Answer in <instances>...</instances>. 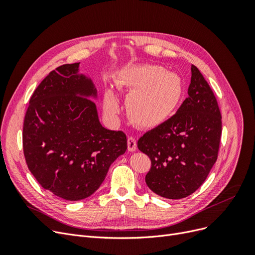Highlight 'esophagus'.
I'll return each instance as SVG.
<instances>
[{
    "mask_svg": "<svg viewBox=\"0 0 255 255\" xmlns=\"http://www.w3.org/2000/svg\"><path fill=\"white\" fill-rule=\"evenodd\" d=\"M128 149L130 152H134L137 149V143H136V139L134 137H128Z\"/></svg>",
    "mask_w": 255,
    "mask_h": 255,
    "instance_id": "1",
    "label": "esophagus"
}]
</instances>
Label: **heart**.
<instances>
[{
	"label": "heart",
	"mask_w": 255,
	"mask_h": 255,
	"mask_svg": "<svg viewBox=\"0 0 255 255\" xmlns=\"http://www.w3.org/2000/svg\"><path fill=\"white\" fill-rule=\"evenodd\" d=\"M118 83L130 91L127 98L130 121L144 128H155L166 122L177 109L183 96L180 76L159 66L129 67L119 74ZM104 109L110 115L119 112L117 100L112 91L105 94Z\"/></svg>",
	"instance_id": "b5f03b06"
}]
</instances>
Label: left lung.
Instances as JSON below:
<instances>
[{
    "mask_svg": "<svg viewBox=\"0 0 255 255\" xmlns=\"http://www.w3.org/2000/svg\"><path fill=\"white\" fill-rule=\"evenodd\" d=\"M221 114L214 92L191 66L188 98L175 115L143 134L138 149L151 159L148 187L167 199L186 198L206 180L218 157Z\"/></svg>",
    "mask_w": 255,
    "mask_h": 255,
    "instance_id": "obj_1",
    "label": "left lung"
}]
</instances>
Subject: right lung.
Here are the masks:
<instances>
[{
	"mask_svg": "<svg viewBox=\"0 0 255 255\" xmlns=\"http://www.w3.org/2000/svg\"><path fill=\"white\" fill-rule=\"evenodd\" d=\"M80 63L51 71L30 97L23 123V152L41 186L79 201L100 187L114 161L127 151V135L99 121L91 79Z\"/></svg>",
	"mask_w": 255,
	"mask_h": 255,
	"instance_id": "1",
	"label": "right lung"
}]
</instances>
